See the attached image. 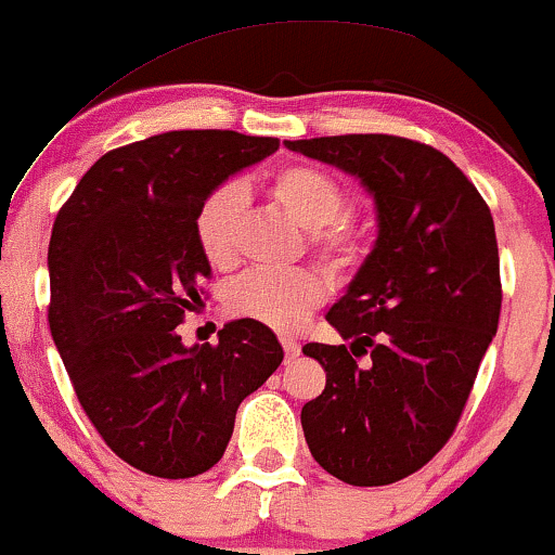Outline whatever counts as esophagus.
Returning a JSON list of instances; mask_svg holds the SVG:
<instances>
[{"label": "esophagus", "mask_w": 555, "mask_h": 555, "mask_svg": "<svg viewBox=\"0 0 555 555\" xmlns=\"http://www.w3.org/2000/svg\"><path fill=\"white\" fill-rule=\"evenodd\" d=\"M280 343H283L285 358H288V361H293V358H298V353H301V345H298L293 335H280Z\"/></svg>", "instance_id": "esophagus-1"}]
</instances>
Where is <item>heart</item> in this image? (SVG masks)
<instances>
[{"mask_svg":"<svg viewBox=\"0 0 555 555\" xmlns=\"http://www.w3.org/2000/svg\"><path fill=\"white\" fill-rule=\"evenodd\" d=\"M270 197L311 233V244L332 267H348L358 257V231L337 218L343 210V186L311 163H291L272 173ZM244 192L236 184L212 189L194 212V238L202 257L215 270H228L238 259V228ZM327 285L314 270L249 272L228 288L225 306L233 317L249 319L278 332H293L324 301Z\"/></svg>","mask_w":555,"mask_h":555,"instance_id":"heart-1","label":"heart"}]
</instances>
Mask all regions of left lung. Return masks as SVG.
Wrapping results in <instances>:
<instances>
[{
	"mask_svg": "<svg viewBox=\"0 0 555 555\" xmlns=\"http://www.w3.org/2000/svg\"><path fill=\"white\" fill-rule=\"evenodd\" d=\"M283 145L358 179L376 220L374 246L327 311L350 345H304L327 371L301 410L306 444L343 483H395L447 444L499 330L491 210L444 153L405 137Z\"/></svg>",
	"mask_w": 555,
	"mask_h": 555,
	"instance_id": "obj_1",
	"label": "left lung"
}]
</instances>
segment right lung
<instances>
[{"label": "right lung", "instance_id": "obj_1", "mask_svg": "<svg viewBox=\"0 0 555 555\" xmlns=\"http://www.w3.org/2000/svg\"><path fill=\"white\" fill-rule=\"evenodd\" d=\"M280 147L275 137L181 129L98 158L56 215L49 327L103 441L147 475L210 470L241 402L283 363L275 332L233 319L218 345L176 327L212 275L194 238L199 202Z\"/></svg>", "mask_w": 555, "mask_h": 555}]
</instances>
